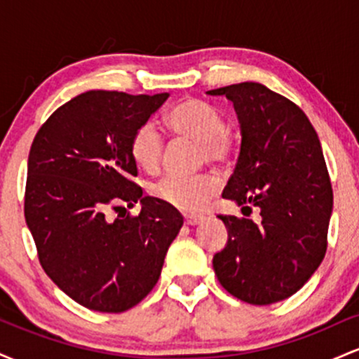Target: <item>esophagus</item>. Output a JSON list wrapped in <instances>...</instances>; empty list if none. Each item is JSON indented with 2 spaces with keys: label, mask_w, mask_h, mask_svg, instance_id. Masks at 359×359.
<instances>
[{
  "label": "esophagus",
  "mask_w": 359,
  "mask_h": 359,
  "mask_svg": "<svg viewBox=\"0 0 359 359\" xmlns=\"http://www.w3.org/2000/svg\"><path fill=\"white\" fill-rule=\"evenodd\" d=\"M184 221H185V224H187V226H196V224H199V222L204 221V216H196V214H185Z\"/></svg>",
  "instance_id": "obj_1"
}]
</instances>
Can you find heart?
Masks as SVG:
<instances>
[{
  "label": "heart",
  "instance_id": "obj_1",
  "mask_svg": "<svg viewBox=\"0 0 359 359\" xmlns=\"http://www.w3.org/2000/svg\"><path fill=\"white\" fill-rule=\"evenodd\" d=\"M165 125L177 138L197 142L201 162L228 165L234 156V140L222 114L212 104L189 97L174 106L165 116ZM130 155L145 172H155L163 155V138L154 123H143L130 138ZM219 182L211 174L192 177L165 175L150 187L151 196L160 203L182 212L203 211L216 194Z\"/></svg>",
  "mask_w": 359,
  "mask_h": 359
}]
</instances>
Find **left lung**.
<instances>
[{
  "label": "left lung",
  "instance_id": "obj_1",
  "mask_svg": "<svg viewBox=\"0 0 359 359\" xmlns=\"http://www.w3.org/2000/svg\"><path fill=\"white\" fill-rule=\"evenodd\" d=\"M208 94L228 97L240 119V156L222 197L245 216H219L228 243L214 255V271L243 302H280L304 287L327 250L332 187L320 142L306 113L266 86L240 82ZM253 207L257 223L248 219Z\"/></svg>",
  "mask_w": 359,
  "mask_h": 359
}]
</instances>
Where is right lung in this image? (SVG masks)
<instances>
[{
  "mask_svg": "<svg viewBox=\"0 0 359 359\" xmlns=\"http://www.w3.org/2000/svg\"><path fill=\"white\" fill-rule=\"evenodd\" d=\"M167 97L88 90L53 111L32 143L25 219L40 265L90 311L125 312L142 302L184 224L177 209L143 197L131 180L138 175L131 135ZM137 202L138 217H105Z\"/></svg>",
  "mask_w": 359,
  "mask_h": 359,
  "instance_id": "add662e5",
  "label": "right lung"
}]
</instances>
